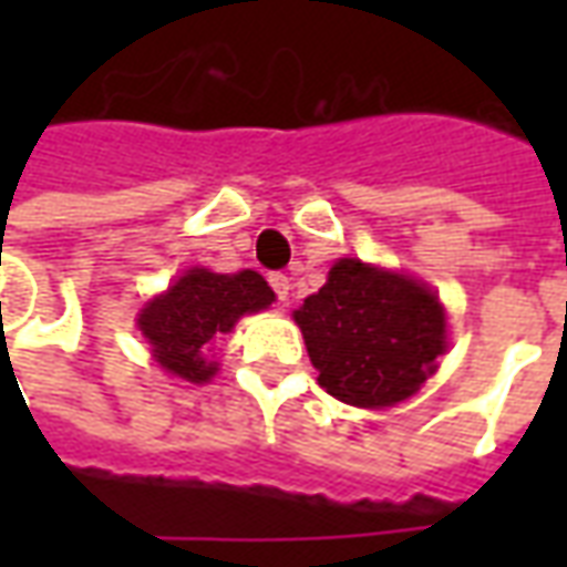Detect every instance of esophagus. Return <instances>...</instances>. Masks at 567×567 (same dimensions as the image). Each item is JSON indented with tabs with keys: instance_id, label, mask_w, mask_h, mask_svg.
Returning a JSON list of instances; mask_svg holds the SVG:
<instances>
[{
	"instance_id": "obj_1",
	"label": "esophagus",
	"mask_w": 567,
	"mask_h": 567,
	"mask_svg": "<svg viewBox=\"0 0 567 567\" xmlns=\"http://www.w3.org/2000/svg\"><path fill=\"white\" fill-rule=\"evenodd\" d=\"M270 285H272V291H276V297L285 303V300H288V291H291L288 276H285V272H270Z\"/></svg>"
}]
</instances>
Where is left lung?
Masks as SVG:
<instances>
[{"label":"left lung","mask_w":567,"mask_h":567,"mask_svg":"<svg viewBox=\"0 0 567 567\" xmlns=\"http://www.w3.org/2000/svg\"><path fill=\"white\" fill-rule=\"evenodd\" d=\"M319 385L352 406H392L422 389L446 352L437 295L404 272L340 258L295 309Z\"/></svg>","instance_id":"1"}]
</instances>
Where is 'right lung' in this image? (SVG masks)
Wrapping results in <instances>:
<instances>
[{"label": "right lung", "mask_w": 567, "mask_h": 567, "mask_svg": "<svg viewBox=\"0 0 567 567\" xmlns=\"http://www.w3.org/2000/svg\"><path fill=\"white\" fill-rule=\"evenodd\" d=\"M272 300L276 295L260 272H212L194 267L163 295L148 300L136 324L166 373L199 385L218 373V364L209 361L212 346L234 331L243 316L267 309Z\"/></svg>", "instance_id": "obj_1"}]
</instances>
